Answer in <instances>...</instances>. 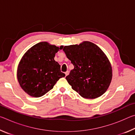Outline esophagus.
<instances>
[{
  "instance_id": "34e87169",
  "label": "esophagus",
  "mask_w": 135,
  "mask_h": 135,
  "mask_svg": "<svg viewBox=\"0 0 135 135\" xmlns=\"http://www.w3.org/2000/svg\"><path fill=\"white\" fill-rule=\"evenodd\" d=\"M65 76H68V74H69V71H66V72L65 73Z\"/></svg>"
}]
</instances>
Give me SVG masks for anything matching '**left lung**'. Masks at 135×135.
I'll list each match as a JSON object with an SVG mask.
<instances>
[{"label": "left lung", "mask_w": 135, "mask_h": 135, "mask_svg": "<svg viewBox=\"0 0 135 135\" xmlns=\"http://www.w3.org/2000/svg\"><path fill=\"white\" fill-rule=\"evenodd\" d=\"M63 51L74 67L65 77L73 89L86 99L103 95L113 77L111 63L104 52L88 41L65 46Z\"/></svg>", "instance_id": "obj_1"}]
</instances>
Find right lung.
Segmentation results:
<instances>
[{"mask_svg": "<svg viewBox=\"0 0 135 135\" xmlns=\"http://www.w3.org/2000/svg\"><path fill=\"white\" fill-rule=\"evenodd\" d=\"M47 42L38 43L30 47L20 60L17 79L21 88L30 96L38 98L54 88L65 74L55 61V54L63 48Z\"/></svg>", "mask_w": 135, "mask_h": 135, "instance_id": "obj_1", "label": "right lung"}]
</instances>
